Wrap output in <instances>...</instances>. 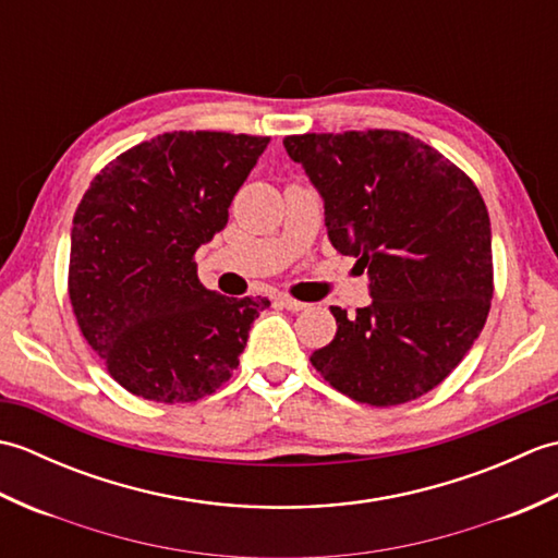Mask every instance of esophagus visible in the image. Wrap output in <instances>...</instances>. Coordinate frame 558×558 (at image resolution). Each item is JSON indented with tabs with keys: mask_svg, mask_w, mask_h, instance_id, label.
<instances>
[{
	"mask_svg": "<svg viewBox=\"0 0 558 558\" xmlns=\"http://www.w3.org/2000/svg\"><path fill=\"white\" fill-rule=\"evenodd\" d=\"M276 304L278 306H286V310H290V312H302V310H306V306H310V304L288 298V294H280V298H276Z\"/></svg>",
	"mask_w": 558,
	"mask_h": 558,
	"instance_id": "esophagus-1",
	"label": "esophagus"
}]
</instances>
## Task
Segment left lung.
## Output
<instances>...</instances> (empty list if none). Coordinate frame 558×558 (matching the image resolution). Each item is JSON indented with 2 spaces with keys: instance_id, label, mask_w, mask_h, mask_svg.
Instances as JSON below:
<instances>
[{
  "instance_id": "obj_1",
  "label": "left lung",
  "mask_w": 558,
  "mask_h": 558,
  "mask_svg": "<svg viewBox=\"0 0 558 558\" xmlns=\"http://www.w3.org/2000/svg\"><path fill=\"white\" fill-rule=\"evenodd\" d=\"M324 198L328 240L357 258L372 302L336 316L312 364L340 393L400 405L456 369L487 322L494 270L487 206L465 172L402 132L288 136Z\"/></svg>"
}]
</instances>
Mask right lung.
<instances>
[{"instance_id": "obj_1", "label": "right lung", "mask_w": 558, "mask_h": 558, "mask_svg": "<svg viewBox=\"0 0 558 558\" xmlns=\"http://www.w3.org/2000/svg\"><path fill=\"white\" fill-rule=\"evenodd\" d=\"M270 138L172 132L100 170L71 228L69 300L88 345L129 393L192 402L230 381L268 300L198 282L194 254L228 225Z\"/></svg>"}]
</instances>
